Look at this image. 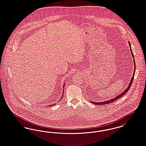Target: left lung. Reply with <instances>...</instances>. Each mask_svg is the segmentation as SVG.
I'll return each mask as SVG.
<instances>
[{"label": "left lung", "mask_w": 146, "mask_h": 146, "mask_svg": "<svg viewBox=\"0 0 146 146\" xmlns=\"http://www.w3.org/2000/svg\"><path fill=\"white\" fill-rule=\"evenodd\" d=\"M129 47H130V49H131V52L132 54L133 57V58H134V55H133V53L132 52V49H131V43H130V42H129ZM134 69H135V70H134V73H133L132 78L131 81V82H130V83H129V84L128 85L127 88L124 91V92H123L121 94H120V95H119L118 96H117V97H115V98H112V99H111L110 100L107 101H106V102H100V103H99V102L98 103V102H91V101H90V102H92V103H93V104H96V105H104V104H109V103H112V102H115V101L117 100H118V98H119L120 97H122L123 96H124V95L128 92V90L129 89L130 87H131V86H132V84L133 81V79H134V74H135V60H134Z\"/></svg>", "instance_id": "obj_1"}]
</instances>
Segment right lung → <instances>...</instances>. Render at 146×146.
<instances>
[{
	"label": "right lung",
	"instance_id": "right-lung-1",
	"mask_svg": "<svg viewBox=\"0 0 146 146\" xmlns=\"http://www.w3.org/2000/svg\"><path fill=\"white\" fill-rule=\"evenodd\" d=\"M64 86H65V84H64V87H63V88H64ZM54 106V105H52V106Z\"/></svg>",
	"mask_w": 146,
	"mask_h": 146
}]
</instances>
